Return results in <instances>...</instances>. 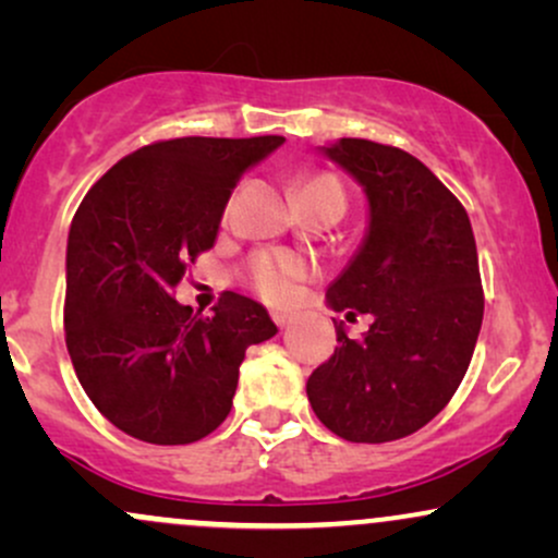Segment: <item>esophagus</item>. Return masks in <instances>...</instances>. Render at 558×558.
I'll return each mask as SVG.
<instances>
[{"instance_id":"esophagus-1","label":"esophagus","mask_w":558,"mask_h":558,"mask_svg":"<svg viewBox=\"0 0 558 558\" xmlns=\"http://www.w3.org/2000/svg\"><path fill=\"white\" fill-rule=\"evenodd\" d=\"M272 323L278 325V328H288V325L293 323V315L291 312H272Z\"/></svg>"}]
</instances>
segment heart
<instances>
[{"label": "heart", "mask_w": 558, "mask_h": 558, "mask_svg": "<svg viewBox=\"0 0 558 558\" xmlns=\"http://www.w3.org/2000/svg\"><path fill=\"white\" fill-rule=\"evenodd\" d=\"M301 202L315 194H341L343 189L338 183L336 175H328V172H317V175H306L304 181L299 183ZM306 265L304 259H299L296 254L288 252H259L248 259L246 278L248 286L259 293L262 299L270 301V304H283L296 293L299 280L304 278Z\"/></svg>", "instance_id": "heart-1"}]
</instances>
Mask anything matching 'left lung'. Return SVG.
Instances as JSON below:
<instances>
[{"label":"left lung","instance_id":"obj_1","mask_svg":"<svg viewBox=\"0 0 558 558\" xmlns=\"http://www.w3.org/2000/svg\"><path fill=\"white\" fill-rule=\"evenodd\" d=\"M362 185L369 226L328 288L330 310L369 315L306 380L312 409L338 438L388 444L425 427L457 393L480 325L477 246L457 196L417 157L367 138L319 146Z\"/></svg>","mask_w":558,"mask_h":558}]
</instances>
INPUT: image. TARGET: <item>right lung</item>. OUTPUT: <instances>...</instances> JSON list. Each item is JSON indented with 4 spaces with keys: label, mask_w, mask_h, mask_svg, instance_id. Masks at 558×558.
<instances>
[{
    "label": "right lung",
    "mask_w": 558,
    "mask_h": 558,
    "mask_svg": "<svg viewBox=\"0 0 558 558\" xmlns=\"http://www.w3.org/2000/svg\"><path fill=\"white\" fill-rule=\"evenodd\" d=\"M283 141H157L83 196L68 235L65 343L118 430L157 446L202 440L233 407L248 345L278 332L254 299L226 291L213 317H198L172 288L215 246L239 178Z\"/></svg>",
    "instance_id": "right-lung-1"
}]
</instances>
